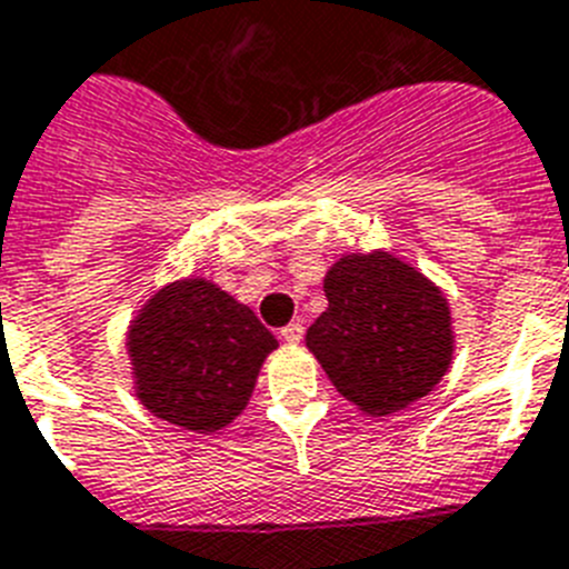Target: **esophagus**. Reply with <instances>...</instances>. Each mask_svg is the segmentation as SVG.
<instances>
[{
	"label": "esophagus",
	"instance_id": "34e87169",
	"mask_svg": "<svg viewBox=\"0 0 569 569\" xmlns=\"http://www.w3.org/2000/svg\"><path fill=\"white\" fill-rule=\"evenodd\" d=\"M280 339L289 341V345H298V341L303 339V325H300V321H292V325H286L283 330H280Z\"/></svg>",
	"mask_w": 569,
	"mask_h": 569
}]
</instances>
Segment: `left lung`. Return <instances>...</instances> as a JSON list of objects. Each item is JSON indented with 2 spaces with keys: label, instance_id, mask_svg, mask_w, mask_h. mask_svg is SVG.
Here are the masks:
<instances>
[{
  "label": "left lung",
  "instance_id": "obj_1",
  "mask_svg": "<svg viewBox=\"0 0 569 569\" xmlns=\"http://www.w3.org/2000/svg\"><path fill=\"white\" fill-rule=\"evenodd\" d=\"M309 353L359 412L386 418L436 389L452 362L445 292L389 251L345 253L325 274Z\"/></svg>",
  "mask_w": 569,
  "mask_h": 569
}]
</instances>
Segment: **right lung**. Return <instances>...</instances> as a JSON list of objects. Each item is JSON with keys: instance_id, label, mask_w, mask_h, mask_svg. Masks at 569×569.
<instances>
[{"instance_id": "obj_1", "label": "right lung", "mask_w": 569, "mask_h": 569, "mask_svg": "<svg viewBox=\"0 0 569 569\" xmlns=\"http://www.w3.org/2000/svg\"><path fill=\"white\" fill-rule=\"evenodd\" d=\"M124 348L140 403L210 436L242 415L277 339L212 280L183 277L137 309Z\"/></svg>"}]
</instances>
